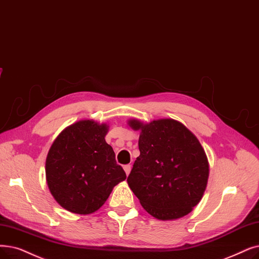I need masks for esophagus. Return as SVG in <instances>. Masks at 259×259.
Masks as SVG:
<instances>
[{
  "instance_id": "esophagus-1",
  "label": "esophagus",
  "mask_w": 259,
  "mask_h": 259,
  "mask_svg": "<svg viewBox=\"0 0 259 259\" xmlns=\"http://www.w3.org/2000/svg\"><path fill=\"white\" fill-rule=\"evenodd\" d=\"M123 170H125L127 176H129V174L131 171V165H125V166H123Z\"/></svg>"
}]
</instances>
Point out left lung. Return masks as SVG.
Returning a JSON list of instances; mask_svg holds the SVG:
<instances>
[{
  "mask_svg": "<svg viewBox=\"0 0 259 259\" xmlns=\"http://www.w3.org/2000/svg\"><path fill=\"white\" fill-rule=\"evenodd\" d=\"M140 131V155L127 179L141 205L159 220H177L193 210L203 197L209 164L199 140L172 118L143 122L130 118Z\"/></svg>",
  "mask_w": 259,
  "mask_h": 259,
  "instance_id": "8db88e82",
  "label": "left lung"
}]
</instances>
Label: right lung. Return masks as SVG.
<instances>
[{"mask_svg": "<svg viewBox=\"0 0 259 259\" xmlns=\"http://www.w3.org/2000/svg\"><path fill=\"white\" fill-rule=\"evenodd\" d=\"M109 125L81 119L55 139L46 161L50 192L64 209L89 215L102 207L126 174L106 142Z\"/></svg>", "mask_w": 259, "mask_h": 259, "instance_id": "obj_1", "label": "right lung"}]
</instances>
